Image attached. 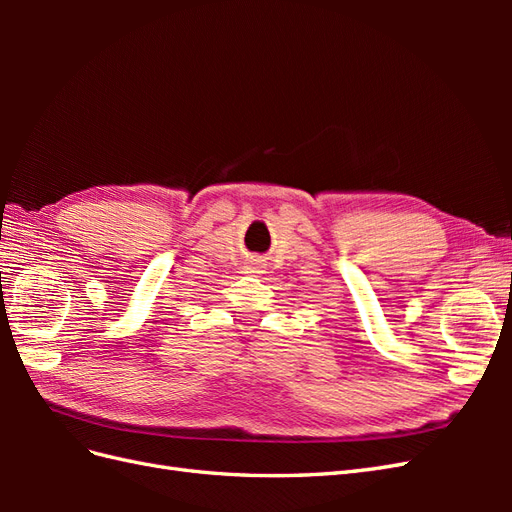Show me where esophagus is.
Segmentation results:
<instances>
[{"mask_svg": "<svg viewBox=\"0 0 512 512\" xmlns=\"http://www.w3.org/2000/svg\"><path fill=\"white\" fill-rule=\"evenodd\" d=\"M247 269H250V273H262V262L260 260H252L250 267H247Z\"/></svg>", "mask_w": 512, "mask_h": 512, "instance_id": "1", "label": "esophagus"}]
</instances>
